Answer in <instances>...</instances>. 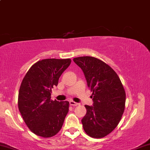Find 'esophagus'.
Returning <instances> with one entry per match:
<instances>
[{
    "label": "esophagus",
    "mask_w": 150,
    "mask_h": 150,
    "mask_svg": "<svg viewBox=\"0 0 150 150\" xmlns=\"http://www.w3.org/2000/svg\"><path fill=\"white\" fill-rule=\"evenodd\" d=\"M70 105L71 106H77V105H78V103H75V102H74V101H73V100H70Z\"/></svg>",
    "instance_id": "esophagus-1"
}]
</instances>
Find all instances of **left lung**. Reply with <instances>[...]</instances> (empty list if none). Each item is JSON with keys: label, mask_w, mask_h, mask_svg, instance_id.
<instances>
[{"label": "left lung", "mask_w": 150, "mask_h": 150, "mask_svg": "<svg viewBox=\"0 0 150 150\" xmlns=\"http://www.w3.org/2000/svg\"><path fill=\"white\" fill-rule=\"evenodd\" d=\"M82 68L87 85L92 91L93 106L84 105L83 129L88 136L102 138L108 136L120 123L124 112L125 90L116 72L109 65L92 57L74 58Z\"/></svg>", "instance_id": "obj_1"}]
</instances>
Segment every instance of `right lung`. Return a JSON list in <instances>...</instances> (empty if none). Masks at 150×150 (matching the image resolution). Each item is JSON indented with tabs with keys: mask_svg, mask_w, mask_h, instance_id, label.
<instances>
[{
	"mask_svg": "<svg viewBox=\"0 0 150 150\" xmlns=\"http://www.w3.org/2000/svg\"><path fill=\"white\" fill-rule=\"evenodd\" d=\"M70 59H46L35 63L21 82L18 108L26 126L34 134L50 138L59 132L69 110V102L52 100V89L57 86Z\"/></svg>",
	"mask_w": 150,
	"mask_h": 150,
	"instance_id": "add662e5",
	"label": "right lung"
}]
</instances>
